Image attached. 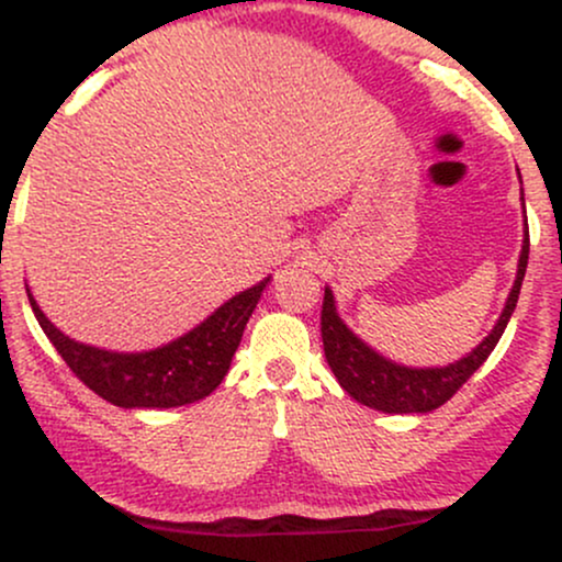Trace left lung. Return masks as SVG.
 I'll return each instance as SVG.
<instances>
[{
  "mask_svg": "<svg viewBox=\"0 0 562 562\" xmlns=\"http://www.w3.org/2000/svg\"><path fill=\"white\" fill-rule=\"evenodd\" d=\"M524 201V193H520ZM526 263H529V225L524 233V248H520L518 274L513 282V290L505 301L503 314L490 335L479 346L463 356L461 361L439 369H408L401 363H392L387 358L371 350L361 337H356L342 324L335 308L333 290H324L322 303V342L324 356H327L329 369L335 371L340 387L348 392L353 401L369 408L384 411V414H427L439 405H445L463 387L474 371L490 358L492 350L508 327L513 308L518 303L520 282H524Z\"/></svg>",
  "mask_w": 562,
  "mask_h": 562,
  "instance_id": "left-lung-1",
  "label": "left lung"
}]
</instances>
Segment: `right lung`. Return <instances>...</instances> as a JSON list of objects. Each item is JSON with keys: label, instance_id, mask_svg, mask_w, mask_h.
I'll return each instance as SVG.
<instances>
[{"label": "right lung", "instance_id": "add662e5", "mask_svg": "<svg viewBox=\"0 0 562 562\" xmlns=\"http://www.w3.org/2000/svg\"><path fill=\"white\" fill-rule=\"evenodd\" d=\"M267 282L269 277L229 299L188 335L146 353H112L70 340L46 319L31 290H25L52 346L88 390L120 408H178L212 395L225 380Z\"/></svg>", "mask_w": 562, "mask_h": 562}]
</instances>
